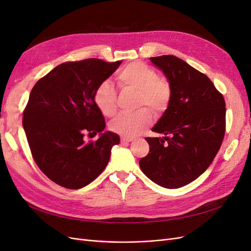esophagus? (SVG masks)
<instances>
[{
	"mask_svg": "<svg viewBox=\"0 0 251 251\" xmlns=\"http://www.w3.org/2000/svg\"><path fill=\"white\" fill-rule=\"evenodd\" d=\"M120 141H121V143H127V142L133 141V138H130V137H121V138H120Z\"/></svg>",
	"mask_w": 251,
	"mask_h": 251,
	"instance_id": "obj_1",
	"label": "esophagus"
}]
</instances>
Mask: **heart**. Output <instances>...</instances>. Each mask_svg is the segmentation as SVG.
Masks as SVG:
<instances>
[{"label": "heart", "instance_id": "obj_1", "mask_svg": "<svg viewBox=\"0 0 251 251\" xmlns=\"http://www.w3.org/2000/svg\"><path fill=\"white\" fill-rule=\"evenodd\" d=\"M116 79L123 89H131L138 92L137 107H148L156 114L163 113L169 108L172 100L170 82L158 77L157 72L140 62L126 65L117 72ZM94 103L102 115L111 117L117 109L116 90L109 80L97 86L94 92ZM151 123V115L148 109L136 113H121L110 123V128L124 137H134L140 134Z\"/></svg>", "mask_w": 251, "mask_h": 251}]
</instances>
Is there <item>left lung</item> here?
<instances>
[{"instance_id":"8db88e82","label":"left lung","mask_w":251,"mask_h":251,"mask_svg":"<svg viewBox=\"0 0 251 251\" xmlns=\"http://www.w3.org/2000/svg\"><path fill=\"white\" fill-rule=\"evenodd\" d=\"M172 87L169 108L148 137L150 151L139 160L148 178L165 188L191 183L207 170L225 134V100L206 75L174 55L150 57Z\"/></svg>"}]
</instances>
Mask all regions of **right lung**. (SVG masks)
<instances>
[{"label": "right lung", "mask_w": 251, "mask_h": 251, "mask_svg": "<svg viewBox=\"0 0 251 251\" xmlns=\"http://www.w3.org/2000/svg\"><path fill=\"white\" fill-rule=\"evenodd\" d=\"M121 63L88 58L60 64L31 90L23 126L35 163L56 184L81 188L107 166L120 139L115 133L102 132L105 121L94 103V92ZM87 132H100V137L87 144Z\"/></svg>", "instance_id": "right-lung-1"}]
</instances>
